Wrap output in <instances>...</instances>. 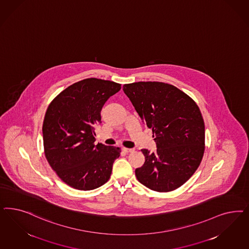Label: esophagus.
<instances>
[{"instance_id": "34e87169", "label": "esophagus", "mask_w": 249, "mask_h": 249, "mask_svg": "<svg viewBox=\"0 0 249 249\" xmlns=\"http://www.w3.org/2000/svg\"><path fill=\"white\" fill-rule=\"evenodd\" d=\"M123 151L124 153H132L134 152L133 148H126V147H123Z\"/></svg>"}]
</instances>
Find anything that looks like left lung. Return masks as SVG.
Instances as JSON below:
<instances>
[{"label": "left lung", "instance_id": "1", "mask_svg": "<svg viewBox=\"0 0 249 249\" xmlns=\"http://www.w3.org/2000/svg\"><path fill=\"white\" fill-rule=\"evenodd\" d=\"M141 121L152 129L157 150L142 149L144 165L136 169L140 183L167 193L184 184L201 164L205 128L198 105L164 82L139 81L123 86Z\"/></svg>", "mask_w": 249, "mask_h": 249}]
</instances>
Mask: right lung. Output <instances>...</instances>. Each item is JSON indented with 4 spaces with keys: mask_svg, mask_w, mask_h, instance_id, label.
Segmentation results:
<instances>
[{
    "mask_svg": "<svg viewBox=\"0 0 249 249\" xmlns=\"http://www.w3.org/2000/svg\"><path fill=\"white\" fill-rule=\"evenodd\" d=\"M121 84L95 78L65 89L48 106L43 123L45 155L66 184L80 191L94 190L112 174L120 147L95 142V126L107 100Z\"/></svg>",
    "mask_w": 249,
    "mask_h": 249,
    "instance_id": "add662e5",
    "label": "right lung"
}]
</instances>
